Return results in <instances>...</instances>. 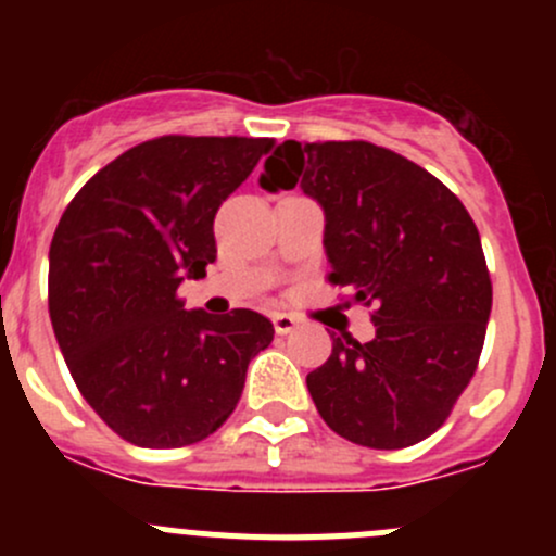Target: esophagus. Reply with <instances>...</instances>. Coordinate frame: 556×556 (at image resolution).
Wrapping results in <instances>:
<instances>
[{
	"instance_id": "34e87169",
	"label": "esophagus",
	"mask_w": 556,
	"mask_h": 556,
	"mask_svg": "<svg viewBox=\"0 0 556 556\" xmlns=\"http://www.w3.org/2000/svg\"><path fill=\"white\" fill-rule=\"evenodd\" d=\"M271 323H274V330H277L279 336H288V333H293L295 325H299V317H293V314L277 312L271 317Z\"/></svg>"
}]
</instances>
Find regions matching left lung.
<instances>
[{
  "mask_svg": "<svg viewBox=\"0 0 556 556\" xmlns=\"http://www.w3.org/2000/svg\"><path fill=\"white\" fill-rule=\"evenodd\" d=\"M263 169L266 190L301 185L323 206L328 282L377 306V336L333 333L306 377L319 417L368 450L419 444L446 422L484 346L492 282L473 217L433 174L363 139H288Z\"/></svg>",
  "mask_w": 556,
  "mask_h": 556,
  "instance_id": "obj_1",
  "label": "left lung"
}]
</instances>
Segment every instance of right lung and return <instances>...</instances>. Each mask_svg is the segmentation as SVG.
<instances>
[{
    "mask_svg": "<svg viewBox=\"0 0 556 556\" xmlns=\"http://www.w3.org/2000/svg\"><path fill=\"white\" fill-rule=\"evenodd\" d=\"M274 139H148L77 190L50 242L48 312L66 368L123 441L177 450L237 408L274 339L252 309H185L177 290L215 263V215Z\"/></svg>",
    "mask_w": 556,
    "mask_h": 556,
    "instance_id": "1",
    "label": "right lung"
}]
</instances>
